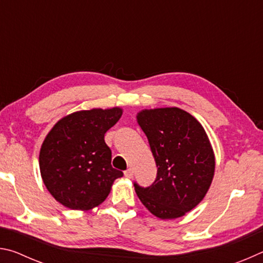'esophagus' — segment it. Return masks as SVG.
I'll list each match as a JSON object with an SVG mask.
<instances>
[{
  "instance_id": "1",
  "label": "esophagus",
  "mask_w": 263,
  "mask_h": 263,
  "mask_svg": "<svg viewBox=\"0 0 263 263\" xmlns=\"http://www.w3.org/2000/svg\"><path fill=\"white\" fill-rule=\"evenodd\" d=\"M124 175H125V177H128V179H131V177L133 176V169L132 168L126 169V171L124 172Z\"/></svg>"
}]
</instances>
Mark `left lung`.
Wrapping results in <instances>:
<instances>
[{"label":"left lung","instance_id":"1","mask_svg":"<svg viewBox=\"0 0 263 263\" xmlns=\"http://www.w3.org/2000/svg\"><path fill=\"white\" fill-rule=\"evenodd\" d=\"M137 123L147 137L158 168L148 188L135 183L137 196L160 219L184 216L203 201L215 175V153L205 130L193 115L176 106L141 110Z\"/></svg>","mask_w":263,"mask_h":263}]
</instances>
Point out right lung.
<instances>
[{"instance_id":"right-lung-1","label":"right lung","mask_w":263,"mask_h":263,"mask_svg":"<svg viewBox=\"0 0 263 263\" xmlns=\"http://www.w3.org/2000/svg\"><path fill=\"white\" fill-rule=\"evenodd\" d=\"M123 115L119 106L80 110L59 119L44 139L39 169L44 184L57 202L88 211L105 201L116 179L105 132Z\"/></svg>"}]
</instances>
